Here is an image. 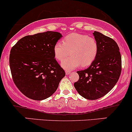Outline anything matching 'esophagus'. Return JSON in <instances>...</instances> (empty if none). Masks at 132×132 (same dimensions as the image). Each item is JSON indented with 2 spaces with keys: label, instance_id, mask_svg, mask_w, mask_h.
<instances>
[{
  "label": "esophagus",
  "instance_id": "obj_1",
  "mask_svg": "<svg viewBox=\"0 0 132 132\" xmlns=\"http://www.w3.org/2000/svg\"><path fill=\"white\" fill-rule=\"evenodd\" d=\"M70 73H71V71H67V70L65 71V74L67 75H70Z\"/></svg>",
  "mask_w": 132,
  "mask_h": 132
}]
</instances>
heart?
<instances>
[{
  "mask_svg": "<svg viewBox=\"0 0 132 132\" xmlns=\"http://www.w3.org/2000/svg\"><path fill=\"white\" fill-rule=\"evenodd\" d=\"M62 43L57 42L53 48L54 55L61 61L69 54L70 56L61 62L62 67L70 70L80 65H90L95 61L98 51V45L95 38L84 34L73 33L65 37Z\"/></svg>",
  "mask_w": 132,
  "mask_h": 132,
  "instance_id": "heart-1",
  "label": "heart"
}]
</instances>
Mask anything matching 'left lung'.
Returning <instances> with one entry per match:
<instances>
[{"instance_id":"8db88e82","label":"left lung","mask_w":132,"mask_h":132,"mask_svg":"<svg viewBox=\"0 0 132 132\" xmlns=\"http://www.w3.org/2000/svg\"><path fill=\"white\" fill-rule=\"evenodd\" d=\"M98 45L95 61L87 69L78 71L79 78L75 82L76 91L88 100H97L114 87L121 73V56L118 44L99 32L93 33Z\"/></svg>"}]
</instances>
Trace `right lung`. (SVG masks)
Listing matches in <instances>:
<instances>
[{"label": "right lung", "instance_id": "obj_1", "mask_svg": "<svg viewBox=\"0 0 132 132\" xmlns=\"http://www.w3.org/2000/svg\"><path fill=\"white\" fill-rule=\"evenodd\" d=\"M62 37L61 33L53 31L27 35L11 48L9 62L13 79L28 98L42 100L50 97L65 75L53 51Z\"/></svg>", "mask_w": 132, "mask_h": 132}]
</instances>
